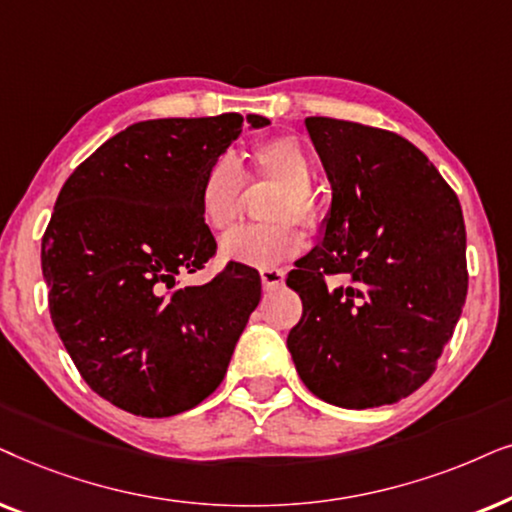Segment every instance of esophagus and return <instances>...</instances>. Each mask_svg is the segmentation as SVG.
Wrapping results in <instances>:
<instances>
[{
  "label": "esophagus",
  "instance_id": "34e87169",
  "mask_svg": "<svg viewBox=\"0 0 512 512\" xmlns=\"http://www.w3.org/2000/svg\"><path fill=\"white\" fill-rule=\"evenodd\" d=\"M260 278H262L264 290H276L285 283V271L283 269H271V267L260 269Z\"/></svg>",
  "mask_w": 512,
  "mask_h": 512
}]
</instances>
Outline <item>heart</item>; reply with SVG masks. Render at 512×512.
<instances>
[{
  "mask_svg": "<svg viewBox=\"0 0 512 512\" xmlns=\"http://www.w3.org/2000/svg\"><path fill=\"white\" fill-rule=\"evenodd\" d=\"M250 177H267L281 182L283 192L271 203L269 220L262 227H241L222 238L220 257L227 262L248 264V267H274L304 250V231L292 222L311 220L313 201V166L306 149L295 138H267L250 149ZM243 177L229 156L217 159L201 177L199 213L208 229L227 231L236 222L241 210Z\"/></svg>",
  "mask_w": 512,
  "mask_h": 512,
  "instance_id": "heart-1",
  "label": "heart"
}]
</instances>
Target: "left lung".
Masks as SVG:
<instances>
[{
	"label": "left lung",
	"instance_id": "left-lung-1",
	"mask_svg": "<svg viewBox=\"0 0 512 512\" xmlns=\"http://www.w3.org/2000/svg\"><path fill=\"white\" fill-rule=\"evenodd\" d=\"M332 201L288 285L299 377L325 403L393 405L435 372L468 292L456 194L426 154L381 128L309 117Z\"/></svg>",
	"mask_w": 512,
	"mask_h": 512
}]
</instances>
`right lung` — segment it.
<instances>
[{
    "mask_svg": "<svg viewBox=\"0 0 512 512\" xmlns=\"http://www.w3.org/2000/svg\"><path fill=\"white\" fill-rule=\"evenodd\" d=\"M260 114L138 121L60 189L42 241L53 325L95 393L138 417L192 410L220 386L250 313L255 269L231 262L177 285L215 252L201 177Z\"/></svg>",
    "mask_w": 512,
    "mask_h": 512,
    "instance_id": "add662e5",
    "label": "right lung"
}]
</instances>
